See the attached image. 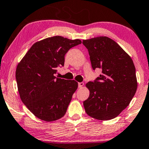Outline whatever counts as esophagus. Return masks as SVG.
Wrapping results in <instances>:
<instances>
[{
  "label": "esophagus",
  "instance_id": "obj_1",
  "mask_svg": "<svg viewBox=\"0 0 149 149\" xmlns=\"http://www.w3.org/2000/svg\"><path fill=\"white\" fill-rule=\"evenodd\" d=\"M83 85H84V83H83V82H81V83H78V88H83Z\"/></svg>",
  "mask_w": 149,
  "mask_h": 149
}]
</instances>
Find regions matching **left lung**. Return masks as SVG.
Here are the masks:
<instances>
[{
	"mask_svg": "<svg viewBox=\"0 0 149 149\" xmlns=\"http://www.w3.org/2000/svg\"><path fill=\"white\" fill-rule=\"evenodd\" d=\"M93 70L100 77L88 82L90 96L83 102L85 112L98 120L116 118L130 103L137 88L136 70L131 57L117 42L107 36L83 40Z\"/></svg>",
	"mask_w": 149,
	"mask_h": 149,
	"instance_id": "8db88e82",
	"label": "left lung"
}]
</instances>
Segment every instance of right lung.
Here are the masks:
<instances>
[{
    "mask_svg": "<svg viewBox=\"0 0 149 149\" xmlns=\"http://www.w3.org/2000/svg\"><path fill=\"white\" fill-rule=\"evenodd\" d=\"M81 42L59 36L47 38L34 43L18 64L16 80L20 98L39 119L51 122L66 113L78 83L54 74L57 67L64 66L66 52Z\"/></svg>",
    "mask_w": 149,
    "mask_h": 149,
    "instance_id": "1",
    "label": "right lung"
}]
</instances>
